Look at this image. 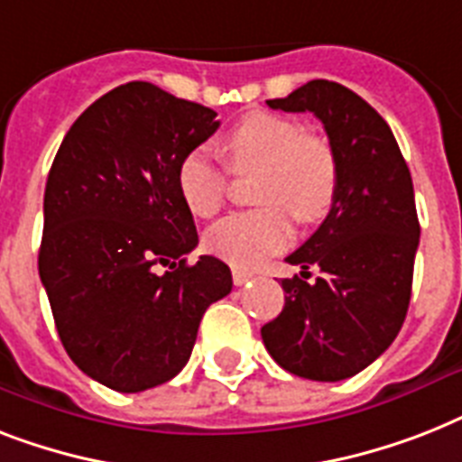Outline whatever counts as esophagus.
<instances>
[{
    "label": "esophagus",
    "mask_w": 462,
    "mask_h": 462,
    "mask_svg": "<svg viewBox=\"0 0 462 462\" xmlns=\"http://www.w3.org/2000/svg\"><path fill=\"white\" fill-rule=\"evenodd\" d=\"M249 280H254V275H251V273H246V270H239V268L232 270V282L237 284V287L246 284Z\"/></svg>",
    "instance_id": "obj_1"
}]
</instances>
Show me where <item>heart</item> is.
Returning <instances> with one entry per match:
<instances>
[{
	"instance_id": "obj_1",
	"label": "heart",
	"mask_w": 462,
	"mask_h": 462,
	"mask_svg": "<svg viewBox=\"0 0 462 462\" xmlns=\"http://www.w3.org/2000/svg\"><path fill=\"white\" fill-rule=\"evenodd\" d=\"M227 168L237 175L258 171L254 199L263 208L235 213L206 232V246L216 256L254 268L291 239L294 225L320 223L337 201L339 166L328 140L306 134L291 118L254 111L239 118L220 140ZM175 185L187 211L213 218L227 194V171L204 149L185 153L175 171Z\"/></svg>"
}]
</instances>
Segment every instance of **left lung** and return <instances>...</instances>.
Masks as SVG:
<instances>
[{
    "instance_id": "1",
    "label": "left lung",
    "mask_w": 462,
    "mask_h": 462,
    "mask_svg": "<svg viewBox=\"0 0 462 462\" xmlns=\"http://www.w3.org/2000/svg\"><path fill=\"white\" fill-rule=\"evenodd\" d=\"M265 104L310 111L325 125L339 192L320 227L287 256L301 275L282 280V313L261 337L287 373L346 380L380 358L406 320L420 244L413 180L387 121L339 82L310 80ZM309 267L319 270L313 283Z\"/></svg>"
}]
</instances>
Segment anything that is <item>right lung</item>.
<instances>
[{
    "label": "right lung",
    "instance_id": "right-lung-1",
    "mask_svg": "<svg viewBox=\"0 0 462 462\" xmlns=\"http://www.w3.org/2000/svg\"><path fill=\"white\" fill-rule=\"evenodd\" d=\"M216 116L127 82L85 108L56 152L40 280L66 354L104 387L137 393L172 380L206 309L232 291L218 258L187 265L199 235L175 185L180 159L218 130Z\"/></svg>",
    "mask_w": 462,
    "mask_h": 462
}]
</instances>
